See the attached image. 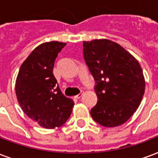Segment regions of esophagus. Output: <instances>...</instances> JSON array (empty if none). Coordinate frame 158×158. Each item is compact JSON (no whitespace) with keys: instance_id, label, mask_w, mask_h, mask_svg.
<instances>
[{"instance_id":"obj_1","label":"esophagus","mask_w":158,"mask_h":158,"mask_svg":"<svg viewBox=\"0 0 158 158\" xmlns=\"http://www.w3.org/2000/svg\"><path fill=\"white\" fill-rule=\"evenodd\" d=\"M82 95H83V92L81 91V92H80L79 94H78L77 95H75V96H74V98H76V99H79V98L82 96Z\"/></svg>"}]
</instances>
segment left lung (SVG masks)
<instances>
[{"instance_id":"1","label":"left lung","mask_w":158,"mask_h":158,"mask_svg":"<svg viewBox=\"0 0 158 158\" xmlns=\"http://www.w3.org/2000/svg\"><path fill=\"white\" fill-rule=\"evenodd\" d=\"M83 47L98 98L91 116L103 127L121 126L135 113L144 94L141 65L121 45L108 39L84 42Z\"/></svg>"}]
</instances>
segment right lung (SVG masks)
<instances>
[{
  "label": "right lung",
  "instance_id": "1",
  "mask_svg": "<svg viewBox=\"0 0 158 158\" xmlns=\"http://www.w3.org/2000/svg\"><path fill=\"white\" fill-rule=\"evenodd\" d=\"M65 45L52 41L37 47L22 64L16 81V94L24 113L47 129L63 126L74 105L62 94L52 73L56 58Z\"/></svg>",
  "mask_w": 158,
  "mask_h": 158
}]
</instances>
